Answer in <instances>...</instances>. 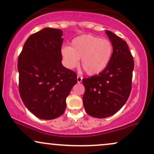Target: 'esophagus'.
Returning <instances> with one entry per match:
<instances>
[{"label":"esophagus","instance_id":"1","mask_svg":"<svg viewBox=\"0 0 154 154\" xmlns=\"http://www.w3.org/2000/svg\"><path fill=\"white\" fill-rule=\"evenodd\" d=\"M77 82H78V83L82 82V76H80V75H77Z\"/></svg>","mask_w":154,"mask_h":154}]
</instances>
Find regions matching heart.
Listing matches in <instances>:
<instances>
[{
    "instance_id": "obj_1",
    "label": "heart",
    "mask_w": 154,
    "mask_h": 154,
    "mask_svg": "<svg viewBox=\"0 0 154 154\" xmlns=\"http://www.w3.org/2000/svg\"><path fill=\"white\" fill-rule=\"evenodd\" d=\"M112 43L109 40L92 35H82L72 40L71 47L63 46L61 55L66 68L73 69L79 64L86 73L95 75L102 72L112 58Z\"/></svg>"
}]
</instances>
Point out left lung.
<instances>
[{"label": "left lung", "mask_w": 154, "mask_h": 154, "mask_svg": "<svg viewBox=\"0 0 154 154\" xmlns=\"http://www.w3.org/2000/svg\"><path fill=\"white\" fill-rule=\"evenodd\" d=\"M114 48L108 66L98 75L84 78L85 91L83 106L90 116L109 117L125 105L132 89L134 61L128 44L109 30H106Z\"/></svg>", "instance_id": "8db88e82"}]
</instances>
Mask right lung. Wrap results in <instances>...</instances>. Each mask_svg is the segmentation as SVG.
<instances>
[{"instance_id":"right-lung-1","label":"right lung","mask_w":154,"mask_h":154,"mask_svg":"<svg viewBox=\"0 0 154 154\" xmlns=\"http://www.w3.org/2000/svg\"><path fill=\"white\" fill-rule=\"evenodd\" d=\"M63 32L45 27L26 40L18 59L19 90L23 103L41 119H54L66 109L77 74L61 63Z\"/></svg>"}]
</instances>
